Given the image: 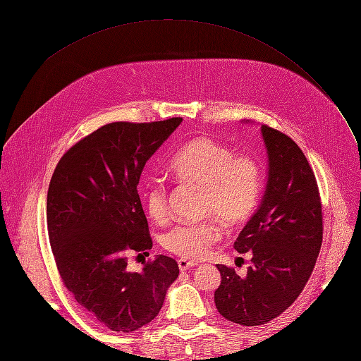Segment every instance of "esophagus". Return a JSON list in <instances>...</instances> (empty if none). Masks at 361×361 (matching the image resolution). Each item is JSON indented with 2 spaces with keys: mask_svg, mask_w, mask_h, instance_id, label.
Listing matches in <instances>:
<instances>
[{
  "mask_svg": "<svg viewBox=\"0 0 361 361\" xmlns=\"http://www.w3.org/2000/svg\"><path fill=\"white\" fill-rule=\"evenodd\" d=\"M198 262H195V260H186V259H178V268L181 271H186L189 270V268H194L197 267Z\"/></svg>",
  "mask_w": 361,
  "mask_h": 361,
  "instance_id": "1",
  "label": "esophagus"
}]
</instances>
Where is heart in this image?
<instances>
[{
	"label": "heart",
	"mask_w": 361,
	"mask_h": 361,
	"mask_svg": "<svg viewBox=\"0 0 361 361\" xmlns=\"http://www.w3.org/2000/svg\"><path fill=\"white\" fill-rule=\"evenodd\" d=\"M181 185L202 189L200 212L211 216L195 224L172 226L161 237L163 247L186 260L200 259L221 235L218 220L237 228L255 214L262 194V169L259 161L239 153L212 137L202 136L186 144L169 164ZM169 194L163 183H152L142 192L147 216L163 224L169 217Z\"/></svg>",
	"instance_id": "b5f03b06"
}]
</instances>
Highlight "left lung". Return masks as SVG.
<instances>
[{
  "label": "left lung",
  "mask_w": 361,
  "mask_h": 361,
  "mask_svg": "<svg viewBox=\"0 0 361 361\" xmlns=\"http://www.w3.org/2000/svg\"><path fill=\"white\" fill-rule=\"evenodd\" d=\"M268 183L257 212L234 248L250 252L245 276L217 265L221 282L214 293L219 313L242 326H262L301 295L323 243V204L315 173L299 145L286 133L262 126Z\"/></svg>",
  "instance_id": "1"
}]
</instances>
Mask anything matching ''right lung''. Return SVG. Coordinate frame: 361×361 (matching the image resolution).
Masks as SVG:
<instances>
[{
    "mask_svg": "<svg viewBox=\"0 0 361 361\" xmlns=\"http://www.w3.org/2000/svg\"><path fill=\"white\" fill-rule=\"evenodd\" d=\"M181 121L105 124L68 149L52 173L46 220L60 278L78 304L114 332L149 324L178 278L172 257L144 260L142 271L132 273L127 256L152 250L137 183Z\"/></svg>",
    "mask_w": 361,
    "mask_h": 361,
    "instance_id": "obj_1",
    "label": "right lung"
}]
</instances>
